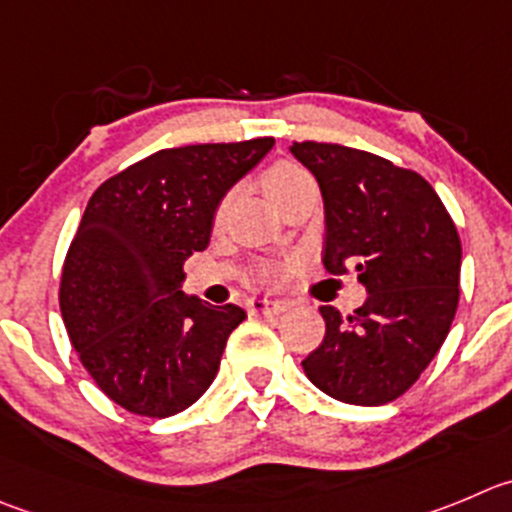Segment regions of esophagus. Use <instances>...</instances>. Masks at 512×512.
Masks as SVG:
<instances>
[{"instance_id": "34e87169", "label": "esophagus", "mask_w": 512, "mask_h": 512, "mask_svg": "<svg viewBox=\"0 0 512 512\" xmlns=\"http://www.w3.org/2000/svg\"><path fill=\"white\" fill-rule=\"evenodd\" d=\"M286 301H279V299H251L248 301V311L251 314H281V311H286Z\"/></svg>"}]
</instances>
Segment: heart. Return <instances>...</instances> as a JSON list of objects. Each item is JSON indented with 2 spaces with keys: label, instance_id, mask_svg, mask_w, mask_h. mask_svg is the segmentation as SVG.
Masks as SVG:
<instances>
[{
  "label": "heart",
  "instance_id": "heart-1",
  "mask_svg": "<svg viewBox=\"0 0 512 512\" xmlns=\"http://www.w3.org/2000/svg\"><path fill=\"white\" fill-rule=\"evenodd\" d=\"M309 180L311 175L306 173L301 165L281 160V163H274L269 170H264V175H261V186H264L266 196H269L271 201L279 203L281 198L289 196L294 188H299L301 183H309ZM228 201H231V196H223L221 201H218L216 211H213V226H221L223 216H226ZM279 276L281 266L274 264V261H264V264H259L256 271H253V281H256V284H274Z\"/></svg>",
  "mask_w": 512,
  "mask_h": 512
}]
</instances>
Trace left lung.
I'll use <instances>...</instances> for the list:
<instances>
[{
  "instance_id": "1",
  "label": "left lung",
  "mask_w": 512,
  "mask_h": 512,
  "mask_svg": "<svg viewBox=\"0 0 512 512\" xmlns=\"http://www.w3.org/2000/svg\"><path fill=\"white\" fill-rule=\"evenodd\" d=\"M324 196V261L357 271L367 301L342 319L321 306L324 342L301 362L311 384L347 405L402 397L435 359L460 301L462 246L420 173L337 143L291 145Z\"/></svg>"
}]
</instances>
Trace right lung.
<instances>
[{
    "label": "right lung",
    "mask_w": 512,
    "mask_h": 512,
    "mask_svg": "<svg viewBox=\"0 0 512 512\" xmlns=\"http://www.w3.org/2000/svg\"><path fill=\"white\" fill-rule=\"evenodd\" d=\"M274 138L165 148L107 178L67 248L60 309L97 387L140 417L191 407L246 319L180 291L183 264L211 241L213 211Z\"/></svg>",
    "instance_id": "add662e5"
}]
</instances>
